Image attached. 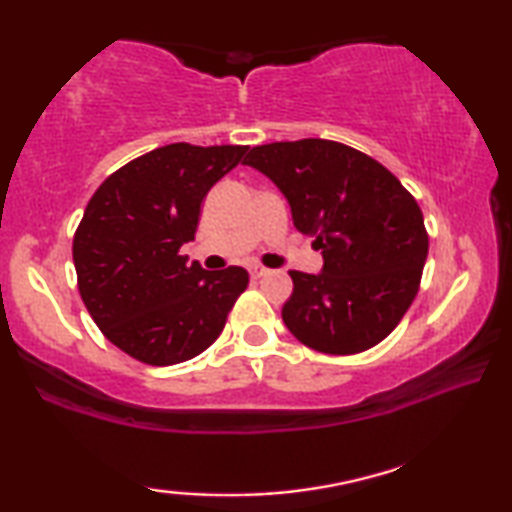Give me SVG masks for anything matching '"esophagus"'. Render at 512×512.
<instances>
[{
    "instance_id": "obj_1",
    "label": "esophagus",
    "mask_w": 512,
    "mask_h": 512,
    "mask_svg": "<svg viewBox=\"0 0 512 512\" xmlns=\"http://www.w3.org/2000/svg\"><path fill=\"white\" fill-rule=\"evenodd\" d=\"M249 274L254 279H261V277H265V274H270V270L268 268H263V265H249Z\"/></svg>"
}]
</instances>
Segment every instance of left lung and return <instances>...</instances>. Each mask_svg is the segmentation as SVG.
Instances as JSON below:
<instances>
[{"label":"left lung","instance_id":"1","mask_svg":"<svg viewBox=\"0 0 512 512\" xmlns=\"http://www.w3.org/2000/svg\"><path fill=\"white\" fill-rule=\"evenodd\" d=\"M242 164L277 184L295 228L316 235L323 249L321 274L288 272L286 328L318 353L353 355L381 344L416 300L429 251L411 191L369 154L337 140L256 145Z\"/></svg>","mask_w":512,"mask_h":512}]
</instances>
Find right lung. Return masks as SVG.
Instances as JSON below:
<instances>
[{
	"label": "right lung",
	"mask_w": 512,
	"mask_h": 512,
	"mask_svg": "<svg viewBox=\"0 0 512 512\" xmlns=\"http://www.w3.org/2000/svg\"><path fill=\"white\" fill-rule=\"evenodd\" d=\"M247 145L170 143L101 182L73 235L78 291L99 330L152 367L187 362L224 330L249 272H207L180 247L194 240L201 203Z\"/></svg>",
	"instance_id": "right-lung-1"
}]
</instances>
